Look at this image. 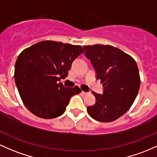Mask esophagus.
<instances>
[{
	"instance_id": "1",
	"label": "esophagus",
	"mask_w": 157,
	"mask_h": 157,
	"mask_svg": "<svg viewBox=\"0 0 157 157\" xmlns=\"http://www.w3.org/2000/svg\"><path fill=\"white\" fill-rule=\"evenodd\" d=\"M82 96H85V95L87 94V93L84 92V91H82Z\"/></svg>"
}]
</instances>
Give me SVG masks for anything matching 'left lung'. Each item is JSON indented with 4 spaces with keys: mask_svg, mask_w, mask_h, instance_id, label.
Listing matches in <instances>:
<instances>
[{
    "mask_svg": "<svg viewBox=\"0 0 157 157\" xmlns=\"http://www.w3.org/2000/svg\"><path fill=\"white\" fill-rule=\"evenodd\" d=\"M84 56L90 61L100 79L103 93L92 92L96 102L87 107L95 120L109 122L119 119L135 101L140 87L138 67L131 56L110 45L84 46Z\"/></svg>",
    "mask_w": 157,
    "mask_h": 157,
    "instance_id": "8db88e82",
    "label": "left lung"
}]
</instances>
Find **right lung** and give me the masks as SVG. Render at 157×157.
I'll return each mask as SVG.
<instances>
[{
    "mask_svg": "<svg viewBox=\"0 0 157 157\" xmlns=\"http://www.w3.org/2000/svg\"><path fill=\"white\" fill-rule=\"evenodd\" d=\"M84 52L78 45L44 40L22 51L15 65V82L24 105L34 115L52 119L64 113L78 87L60 82L73 61Z\"/></svg>",
    "mask_w": 157,
    "mask_h": 157,
    "instance_id": "obj_1",
    "label": "right lung"
}]
</instances>
